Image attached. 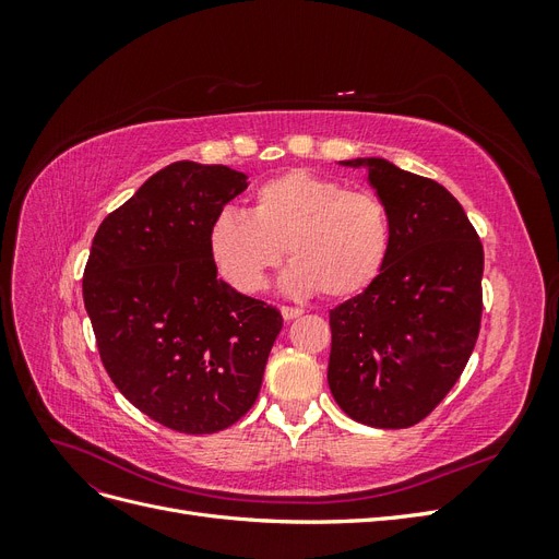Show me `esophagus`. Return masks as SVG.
Listing matches in <instances>:
<instances>
[{
    "label": "esophagus",
    "mask_w": 559,
    "mask_h": 559,
    "mask_svg": "<svg viewBox=\"0 0 559 559\" xmlns=\"http://www.w3.org/2000/svg\"><path fill=\"white\" fill-rule=\"evenodd\" d=\"M302 314V310L300 308H289V306H284L282 308V317L289 321V319H296V317H300Z\"/></svg>",
    "instance_id": "obj_1"
}]
</instances>
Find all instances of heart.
I'll return each mask as SVG.
<instances>
[{"label":"heart","mask_w":559,"mask_h":559,"mask_svg":"<svg viewBox=\"0 0 559 559\" xmlns=\"http://www.w3.org/2000/svg\"><path fill=\"white\" fill-rule=\"evenodd\" d=\"M284 247L294 261L282 275L284 292L357 296L386 261L389 216L373 193L347 191L337 179L294 170L265 181L251 212L228 207L210 230L216 267L245 294L265 289Z\"/></svg>","instance_id":"1"}]
</instances>
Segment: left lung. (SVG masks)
<instances>
[{
  "label": "left lung",
  "instance_id": "8db88e82",
  "mask_svg": "<svg viewBox=\"0 0 559 559\" xmlns=\"http://www.w3.org/2000/svg\"><path fill=\"white\" fill-rule=\"evenodd\" d=\"M361 167L389 216V253L373 284L331 310L329 386L368 427L425 419L460 380L478 341L483 245L441 183L384 158Z\"/></svg>",
  "mask_w": 559,
  "mask_h": 559
}]
</instances>
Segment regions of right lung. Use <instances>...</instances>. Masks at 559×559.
Wrapping results in <instances>:
<instances>
[{"mask_svg": "<svg viewBox=\"0 0 559 559\" xmlns=\"http://www.w3.org/2000/svg\"><path fill=\"white\" fill-rule=\"evenodd\" d=\"M247 189L226 165L177 160L99 224L83 302L109 378L181 433L235 425L257 401L282 314L216 277L214 218Z\"/></svg>", "mask_w": 559, "mask_h": 559, "instance_id": "right-lung-1", "label": "right lung"}]
</instances>
